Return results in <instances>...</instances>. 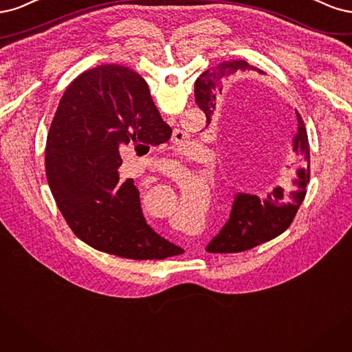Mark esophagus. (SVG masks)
<instances>
[{"mask_svg":"<svg viewBox=\"0 0 352 352\" xmlns=\"http://www.w3.org/2000/svg\"><path fill=\"white\" fill-rule=\"evenodd\" d=\"M183 139H186V134H184L183 131L178 130V131L175 133V135H174V140H175V142H183Z\"/></svg>","mask_w":352,"mask_h":352,"instance_id":"obj_1","label":"esophagus"}]
</instances>
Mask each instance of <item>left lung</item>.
Segmentation results:
<instances>
[{
  "label": "left lung",
  "instance_id": "left-lung-1",
  "mask_svg": "<svg viewBox=\"0 0 352 352\" xmlns=\"http://www.w3.org/2000/svg\"><path fill=\"white\" fill-rule=\"evenodd\" d=\"M253 69V65L240 60L218 64L200 74L195 85V96L197 107L205 112L208 124L214 107H217L214 100H217L218 94H222L223 78L238 70L245 72ZM297 117L298 134L294 139V151L300 155L302 166L298 168V178L294 181V188L285 190L276 187L267 192L266 197L244 195V192L236 195L228 222L209 243L206 252L223 254L247 252L274 240L288 230L301 206L305 192H307L305 188L310 183V147L307 130H305V124L298 112Z\"/></svg>",
  "mask_w": 352,
  "mask_h": 352
}]
</instances>
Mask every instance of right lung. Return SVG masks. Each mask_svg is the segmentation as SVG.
<instances>
[{"label": "right lung", "mask_w": 352, "mask_h": 352, "mask_svg": "<svg viewBox=\"0 0 352 352\" xmlns=\"http://www.w3.org/2000/svg\"><path fill=\"white\" fill-rule=\"evenodd\" d=\"M171 133L144 78L127 67L99 65L65 89L48 133L45 168L56 206L78 240L133 260L181 252L146 223L133 178L118 173L120 146H157Z\"/></svg>", "instance_id": "right-lung-1"}]
</instances>
